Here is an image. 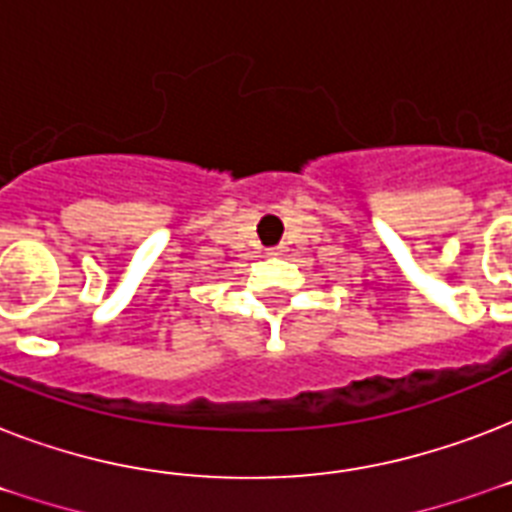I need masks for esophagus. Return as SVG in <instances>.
<instances>
[{"label":"esophagus","mask_w":512,"mask_h":512,"mask_svg":"<svg viewBox=\"0 0 512 512\" xmlns=\"http://www.w3.org/2000/svg\"><path fill=\"white\" fill-rule=\"evenodd\" d=\"M281 252H284V247H271V249H265V255H281Z\"/></svg>","instance_id":"esophagus-1"}]
</instances>
